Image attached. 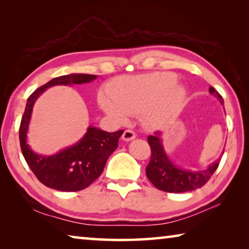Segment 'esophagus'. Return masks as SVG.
Wrapping results in <instances>:
<instances>
[{"label":"esophagus","instance_id":"34e87169","mask_svg":"<svg viewBox=\"0 0 249 249\" xmlns=\"http://www.w3.org/2000/svg\"><path fill=\"white\" fill-rule=\"evenodd\" d=\"M135 137H136V135H135L133 130H130V129H126L125 132L123 133V135H122V140L125 141V142L133 141Z\"/></svg>","mask_w":249,"mask_h":249}]
</instances>
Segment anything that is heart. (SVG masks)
Segmentation results:
<instances>
[{"label":"heart","mask_w":249,"mask_h":249,"mask_svg":"<svg viewBox=\"0 0 249 249\" xmlns=\"http://www.w3.org/2000/svg\"><path fill=\"white\" fill-rule=\"evenodd\" d=\"M176 80L169 72L122 77L109 89L111 99L101 98V107L120 123H125L127 115L144 112L146 123L159 127L179 114L187 98L184 88L175 84Z\"/></svg>","instance_id":"obj_1"}]
</instances>
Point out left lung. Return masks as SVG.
<instances>
[{"instance_id":"8db88e82","label":"left lung","mask_w":249,"mask_h":249,"mask_svg":"<svg viewBox=\"0 0 249 249\" xmlns=\"http://www.w3.org/2000/svg\"><path fill=\"white\" fill-rule=\"evenodd\" d=\"M209 91L217 98L222 105L224 104L221 94L213 87H210ZM148 144L151 149V158L146 167L147 178L158 190L171 193L188 192L203 187L217 169L222 155L224 154V151H222L220 159L206 169L192 171L179 168L171 161L162 146V137L160 133L156 132L155 135L148 136Z\"/></svg>"}]
</instances>
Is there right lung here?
<instances>
[{
	"label": "right lung",
	"instance_id": "obj_1",
	"mask_svg": "<svg viewBox=\"0 0 249 249\" xmlns=\"http://www.w3.org/2000/svg\"><path fill=\"white\" fill-rule=\"evenodd\" d=\"M96 78L94 74L86 73L61 75L38 88L27 99L19 126L20 148L28 167L46 187L59 191H80L88 188L102 174L109 155L119 146V138L124 130L107 133L94 126H89L78 142L54 155H38L27 144V132L34 104L43 92L53 86L82 84L93 81Z\"/></svg>",
	"mask_w": 249,
	"mask_h": 249
}]
</instances>
